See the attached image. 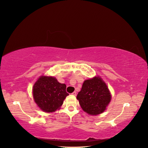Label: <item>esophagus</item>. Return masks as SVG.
<instances>
[{
	"instance_id": "obj_1",
	"label": "esophagus",
	"mask_w": 148,
	"mask_h": 148,
	"mask_svg": "<svg viewBox=\"0 0 148 148\" xmlns=\"http://www.w3.org/2000/svg\"><path fill=\"white\" fill-rule=\"evenodd\" d=\"M71 95H74V96H76V95H77V92H76V91H74L73 92L71 93Z\"/></svg>"
}]
</instances>
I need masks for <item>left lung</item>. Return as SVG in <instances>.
<instances>
[{
  "mask_svg": "<svg viewBox=\"0 0 148 148\" xmlns=\"http://www.w3.org/2000/svg\"><path fill=\"white\" fill-rule=\"evenodd\" d=\"M77 99L85 112L97 115L105 111L111 95L105 82L99 77H95L85 80Z\"/></svg>",
  "mask_w": 148,
  "mask_h": 148,
  "instance_id": "8db88e82",
  "label": "left lung"
}]
</instances>
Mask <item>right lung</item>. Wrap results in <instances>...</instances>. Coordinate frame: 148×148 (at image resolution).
I'll list each match as a JSON object with an SVG mask.
<instances>
[{
	"label": "right lung",
	"instance_id": "add662e5",
	"mask_svg": "<svg viewBox=\"0 0 148 148\" xmlns=\"http://www.w3.org/2000/svg\"><path fill=\"white\" fill-rule=\"evenodd\" d=\"M33 95L40 109L45 112H53L60 109L69 94L65 84L58 82L53 77L41 76L34 84Z\"/></svg>",
	"mask_w": 148,
	"mask_h": 148
}]
</instances>
